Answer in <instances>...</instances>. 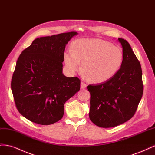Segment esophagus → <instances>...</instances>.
Wrapping results in <instances>:
<instances>
[{
  "label": "esophagus",
  "instance_id": "obj_1",
  "mask_svg": "<svg viewBox=\"0 0 155 155\" xmlns=\"http://www.w3.org/2000/svg\"><path fill=\"white\" fill-rule=\"evenodd\" d=\"M87 84H85V83H83V82H81V88H85L86 87H87Z\"/></svg>",
  "mask_w": 155,
  "mask_h": 155
}]
</instances>
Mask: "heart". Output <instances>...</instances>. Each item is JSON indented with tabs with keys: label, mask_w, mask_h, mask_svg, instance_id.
I'll use <instances>...</instances> for the list:
<instances>
[{
	"label": "heart",
	"mask_w": 155,
	"mask_h": 155,
	"mask_svg": "<svg viewBox=\"0 0 155 155\" xmlns=\"http://www.w3.org/2000/svg\"><path fill=\"white\" fill-rule=\"evenodd\" d=\"M71 50L64 54V61L69 71H78L82 64L83 74L93 83H103L111 79L123 63L121 49L102 39H78L72 43Z\"/></svg>",
	"instance_id": "1"
}]
</instances>
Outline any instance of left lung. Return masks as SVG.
<instances>
[{"mask_svg": "<svg viewBox=\"0 0 155 155\" xmlns=\"http://www.w3.org/2000/svg\"><path fill=\"white\" fill-rule=\"evenodd\" d=\"M123 48L121 68L105 83L87 87L91 93L89 118L103 128L122 124L135 114L143 91L141 65L126 40L118 38Z\"/></svg>", "mask_w": 155, "mask_h": 155, "instance_id": "1", "label": "left lung"}]
</instances>
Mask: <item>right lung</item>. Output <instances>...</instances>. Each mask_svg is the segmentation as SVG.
<instances>
[{
	"label": "right lung",
	"instance_id": "1",
	"mask_svg": "<svg viewBox=\"0 0 155 155\" xmlns=\"http://www.w3.org/2000/svg\"><path fill=\"white\" fill-rule=\"evenodd\" d=\"M77 34L71 31L37 38L18 57L12 91L17 110L32 122H57L63 118L65 102L80 89V79L63 74L65 46Z\"/></svg>",
	"mask_w": 155,
	"mask_h": 155
}]
</instances>
